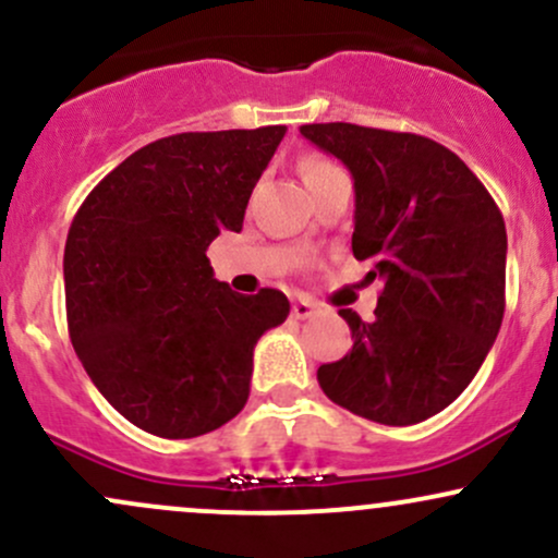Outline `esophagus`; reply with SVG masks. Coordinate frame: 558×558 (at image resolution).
I'll list each match as a JSON object with an SVG mask.
<instances>
[{"label": "esophagus", "instance_id": "obj_1", "mask_svg": "<svg viewBox=\"0 0 558 558\" xmlns=\"http://www.w3.org/2000/svg\"><path fill=\"white\" fill-rule=\"evenodd\" d=\"M317 304L312 302V299H296V302L291 304V317H296V320H307V317L315 315Z\"/></svg>", "mask_w": 558, "mask_h": 558}]
</instances>
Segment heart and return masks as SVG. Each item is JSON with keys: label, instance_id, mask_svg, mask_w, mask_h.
Segmentation results:
<instances>
[{"label": "heart", "instance_id": "1", "mask_svg": "<svg viewBox=\"0 0 558 558\" xmlns=\"http://www.w3.org/2000/svg\"><path fill=\"white\" fill-rule=\"evenodd\" d=\"M330 169H336L333 163L326 161V158H317V156H312V158H304V161H302V167H299V171H302V180H304V182L315 180V177L326 174V171H330Z\"/></svg>", "mask_w": 558, "mask_h": 558}]
</instances>
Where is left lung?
<instances>
[{
    "instance_id": "8db88e82",
    "label": "left lung",
    "mask_w": 558,
    "mask_h": 558,
    "mask_svg": "<svg viewBox=\"0 0 558 558\" xmlns=\"http://www.w3.org/2000/svg\"><path fill=\"white\" fill-rule=\"evenodd\" d=\"M302 134L352 171V254L384 283L373 320L339 310L352 349L317 381L349 413L418 424L469 387L504 323V214L456 153L421 134L344 121Z\"/></svg>"
}]
</instances>
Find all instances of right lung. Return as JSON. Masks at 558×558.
<instances>
[{
  "instance_id": "right-lung-1",
  "label": "right lung",
  "mask_w": 558,
  "mask_h": 558,
  "mask_svg": "<svg viewBox=\"0 0 558 558\" xmlns=\"http://www.w3.org/2000/svg\"><path fill=\"white\" fill-rule=\"evenodd\" d=\"M286 126L182 132L134 150L78 206L65 241L71 344L100 395L143 432L209 434L248 400L254 347L289 317L283 291L235 293L211 241L241 232Z\"/></svg>"
}]
</instances>
